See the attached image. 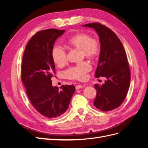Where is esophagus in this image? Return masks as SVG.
<instances>
[{
    "instance_id": "1",
    "label": "esophagus",
    "mask_w": 148,
    "mask_h": 148,
    "mask_svg": "<svg viewBox=\"0 0 148 148\" xmlns=\"http://www.w3.org/2000/svg\"><path fill=\"white\" fill-rule=\"evenodd\" d=\"M84 86V85H81V84H79V85H78V86H77L75 87V88H76V89H80V88H83Z\"/></svg>"
}]
</instances>
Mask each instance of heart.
Segmentation results:
<instances>
[{
    "instance_id": "1",
    "label": "heart",
    "mask_w": 148,
    "mask_h": 148,
    "mask_svg": "<svg viewBox=\"0 0 148 148\" xmlns=\"http://www.w3.org/2000/svg\"><path fill=\"white\" fill-rule=\"evenodd\" d=\"M68 45L80 49L82 55L88 59H94L100 51V44L95 38H91L85 33H79L73 36L67 41ZM52 59L53 62L59 66H63L66 63V53L64 48L56 46L52 50ZM91 69V66L86 62L71 67L65 74L70 79L83 80L86 78V74Z\"/></svg>"
}]
</instances>
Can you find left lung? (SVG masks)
Returning a JSON list of instances; mask_svg holds the SVG:
<instances>
[{"label":"left lung","instance_id":"obj_1","mask_svg":"<svg viewBox=\"0 0 148 148\" xmlns=\"http://www.w3.org/2000/svg\"><path fill=\"white\" fill-rule=\"evenodd\" d=\"M93 28L99 36L100 55L95 72L96 78H106L102 85L95 84L97 91L94 105L102 111L119 107L123 102L130 83V71L126 53L112 31L99 23L82 25Z\"/></svg>","mask_w":148,"mask_h":148}]
</instances>
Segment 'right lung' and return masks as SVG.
<instances>
[{
	"mask_svg": "<svg viewBox=\"0 0 148 148\" xmlns=\"http://www.w3.org/2000/svg\"><path fill=\"white\" fill-rule=\"evenodd\" d=\"M65 30L47 29L35 34L26 45L22 59L21 80L31 103L44 117L53 119L69 108L75 91L73 85L53 86L56 73L52 59L53 44Z\"/></svg>",
	"mask_w": 148,
	"mask_h": 148,
	"instance_id": "1",
	"label": "right lung"
}]
</instances>
